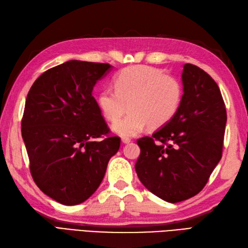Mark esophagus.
I'll list each match as a JSON object with an SVG mask.
<instances>
[{
	"mask_svg": "<svg viewBox=\"0 0 248 248\" xmlns=\"http://www.w3.org/2000/svg\"><path fill=\"white\" fill-rule=\"evenodd\" d=\"M122 142L123 143H129V142H131V139L128 138V137H123L122 138Z\"/></svg>",
	"mask_w": 248,
	"mask_h": 248,
	"instance_id": "esophagus-1",
	"label": "esophagus"
}]
</instances>
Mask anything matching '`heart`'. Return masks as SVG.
<instances>
[{
    "instance_id": "obj_1",
    "label": "heart",
    "mask_w": 248,
    "mask_h": 248,
    "mask_svg": "<svg viewBox=\"0 0 248 248\" xmlns=\"http://www.w3.org/2000/svg\"><path fill=\"white\" fill-rule=\"evenodd\" d=\"M114 88L98 93L97 104L105 117L115 120L129 107L130 113L114 123L112 130L120 136H134L149 124L158 129L178 112L183 97L179 79L160 69L137 65L123 69L114 76Z\"/></svg>"
}]
</instances>
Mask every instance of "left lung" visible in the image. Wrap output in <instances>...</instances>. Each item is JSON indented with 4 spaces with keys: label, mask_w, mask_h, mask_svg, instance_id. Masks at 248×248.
<instances>
[{
    "label": "left lung",
    "mask_w": 248,
    "mask_h": 248,
    "mask_svg": "<svg viewBox=\"0 0 248 248\" xmlns=\"http://www.w3.org/2000/svg\"><path fill=\"white\" fill-rule=\"evenodd\" d=\"M178 112L151 137L139 138V180L162 200L176 203L205 186L222 157L226 109L220 89L205 71L183 66Z\"/></svg>",
    "instance_id": "1"
}]
</instances>
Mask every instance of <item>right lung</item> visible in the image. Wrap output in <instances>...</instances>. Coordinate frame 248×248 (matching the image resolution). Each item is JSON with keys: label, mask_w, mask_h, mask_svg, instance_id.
Masks as SVG:
<instances>
[{"label": "right lung", "mask_w": 248, "mask_h": 248, "mask_svg": "<svg viewBox=\"0 0 248 248\" xmlns=\"http://www.w3.org/2000/svg\"><path fill=\"white\" fill-rule=\"evenodd\" d=\"M111 69L72 60L44 72L28 92L22 137L30 172L42 192L63 205L79 204L94 194L120 147L92 95Z\"/></svg>", "instance_id": "obj_1"}]
</instances>
